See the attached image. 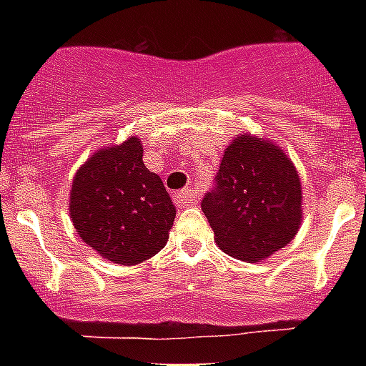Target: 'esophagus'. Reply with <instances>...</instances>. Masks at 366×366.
Masks as SVG:
<instances>
[{
	"label": "esophagus",
	"instance_id": "esophagus-1",
	"mask_svg": "<svg viewBox=\"0 0 366 366\" xmlns=\"http://www.w3.org/2000/svg\"><path fill=\"white\" fill-rule=\"evenodd\" d=\"M177 205H192V203L198 202V194L190 189H183L176 194Z\"/></svg>",
	"mask_w": 366,
	"mask_h": 366
}]
</instances>
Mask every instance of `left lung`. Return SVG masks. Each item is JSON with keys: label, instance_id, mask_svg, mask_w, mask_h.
Listing matches in <instances>:
<instances>
[{"label": "left lung", "instance_id": "1", "mask_svg": "<svg viewBox=\"0 0 366 366\" xmlns=\"http://www.w3.org/2000/svg\"><path fill=\"white\" fill-rule=\"evenodd\" d=\"M223 253L266 260L286 247L302 223V183L282 147L240 134L225 148L216 189L202 202Z\"/></svg>", "mask_w": 366, "mask_h": 366}]
</instances>
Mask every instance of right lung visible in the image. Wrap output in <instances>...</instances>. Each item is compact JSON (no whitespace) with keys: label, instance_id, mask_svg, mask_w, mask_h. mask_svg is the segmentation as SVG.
Listing matches in <instances>:
<instances>
[{"label":"right lung","instance_id":"1","mask_svg":"<svg viewBox=\"0 0 366 366\" xmlns=\"http://www.w3.org/2000/svg\"><path fill=\"white\" fill-rule=\"evenodd\" d=\"M132 135L89 155L71 183L69 216L80 240L106 260L137 266L167 245L176 207L157 174L143 163Z\"/></svg>","mask_w":366,"mask_h":366}]
</instances>
